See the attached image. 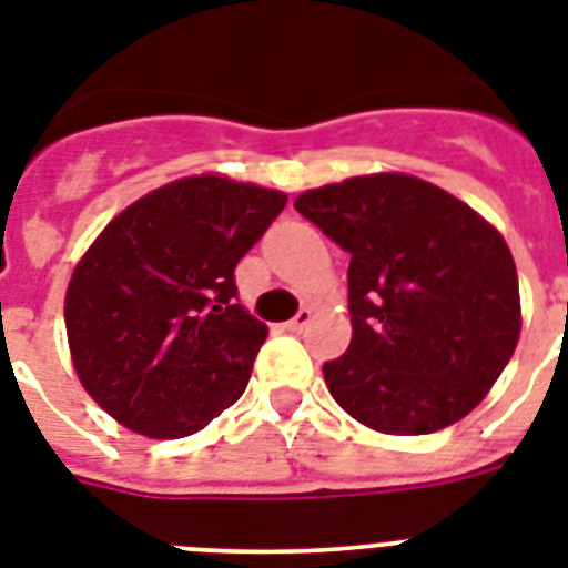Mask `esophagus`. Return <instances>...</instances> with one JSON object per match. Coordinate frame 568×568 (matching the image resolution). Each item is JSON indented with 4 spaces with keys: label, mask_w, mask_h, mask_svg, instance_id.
Returning <instances> with one entry per match:
<instances>
[{
    "label": "esophagus",
    "mask_w": 568,
    "mask_h": 568,
    "mask_svg": "<svg viewBox=\"0 0 568 568\" xmlns=\"http://www.w3.org/2000/svg\"><path fill=\"white\" fill-rule=\"evenodd\" d=\"M308 323H312V308H300V312L294 314L292 321L285 323V328H288V332H303V328H306Z\"/></svg>",
    "instance_id": "34e87169"
}]
</instances>
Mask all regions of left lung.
Here are the masks:
<instances>
[{"instance_id":"obj_1","label":"left lung","mask_w":568,"mask_h":568,"mask_svg":"<svg viewBox=\"0 0 568 568\" xmlns=\"http://www.w3.org/2000/svg\"><path fill=\"white\" fill-rule=\"evenodd\" d=\"M294 211L352 256V343L323 364L332 398L389 436H424L468 416L523 326L517 265L497 227L404 173L306 190Z\"/></svg>"}]
</instances>
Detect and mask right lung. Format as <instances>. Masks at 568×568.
<instances>
[{"mask_svg":"<svg viewBox=\"0 0 568 568\" xmlns=\"http://www.w3.org/2000/svg\"><path fill=\"white\" fill-rule=\"evenodd\" d=\"M283 207L280 190L207 173L103 227L71 274L65 332L80 384L109 416L181 438L240 402L268 326L236 303L233 268Z\"/></svg>","mask_w":568,"mask_h":568,"instance_id":"1","label":"right lung"}]
</instances>
